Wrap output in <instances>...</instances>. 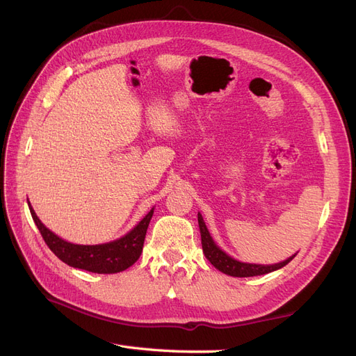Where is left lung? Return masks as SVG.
<instances>
[{"instance_id":"1","label":"left lung","mask_w":356,"mask_h":356,"mask_svg":"<svg viewBox=\"0 0 356 356\" xmlns=\"http://www.w3.org/2000/svg\"><path fill=\"white\" fill-rule=\"evenodd\" d=\"M197 220H199V229H200V236H202V248H203V254L204 257L208 258L211 261V264H213L215 267L218 268L220 272L230 275V276H236V277H248V276H258V275H266L277 270L284 266H286L293 258L297 255L294 254L293 257H289L288 260L277 263V264H270V266H263V264H248V263H241L234 258L229 257L224 251H221L220 248L213 243L211 234L204 225V221L202 218V215L197 213Z\"/></svg>"}]
</instances>
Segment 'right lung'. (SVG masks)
<instances>
[{
    "label": "right lung",
    "instance_id": "obj_1",
    "mask_svg": "<svg viewBox=\"0 0 356 356\" xmlns=\"http://www.w3.org/2000/svg\"><path fill=\"white\" fill-rule=\"evenodd\" d=\"M29 211L50 251L65 264L92 273H118L131 267L143 252L148 224L154 212V209L149 211L141 222L122 239L102 245H75L58 238L44 227L31 204Z\"/></svg>",
    "mask_w": 356,
    "mask_h": 356
}]
</instances>
